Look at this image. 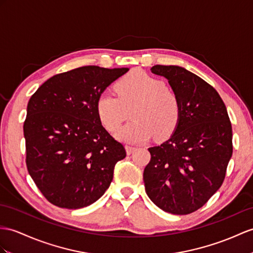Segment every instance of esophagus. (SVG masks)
<instances>
[{
    "mask_svg": "<svg viewBox=\"0 0 253 253\" xmlns=\"http://www.w3.org/2000/svg\"><path fill=\"white\" fill-rule=\"evenodd\" d=\"M126 150L127 155H131V153H133L135 150H136V148L133 146H126Z\"/></svg>",
    "mask_w": 253,
    "mask_h": 253,
    "instance_id": "esophagus-1",
    "label": "esophagus"
}]
</instances>
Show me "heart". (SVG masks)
Listing matches in <instances>:
<instances>
[{"instance_id":"obj_1","label":"heart","mask_w":253,"mask_h":253,"mask_svg":"<svg viewBox=\"0 0 253 253\" xmlns=\"http://www.w3.org/2000/svg\"><path fill=\"white\" fill-rule=\"evenodd\" d=\"M118 96L104 92L97 97L96 114L108 132H115L131 110L133 118L117 132L123 143H145L156 135L170 136L179 123L181 104L177 93L165 87L163 80L140 70L130 72L116 84Z\"/></svg>"}]
</instances>
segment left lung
I'll return each instance as SVG.
<instances>
[{
	"mask_svg": "<svg viewBox=\"0 0 253 253\" xmlns=\"http://www.w3.org/2000/svg\"><path fill=\"white\" fill-rule=\"evenodd\" d=\"M168 78L181 104V117L170 138L148 148L146 193L162 211L188 214L204 206L222 184L233 153L232 125L215 89L176 65H155Z\"/></svg>",
	"mask_w": 253,
	"mask_h": 253,
	"instance_id": "obj_1",
	"label": "left lung"
}]
</instances>
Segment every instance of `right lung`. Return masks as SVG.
I'll list each match as a JSON object with an SVG mask.
<instances>
[{
	"mask_svg": "<svg viewBox=\"0 0 253 253\" xmlns=\"http://www.w3.org/2000/svg\"><path fill=\"white\" fill-rule=\"evenodd\" d=\"M128 71L88 65L49 78L31 96L24 120L26 163L51 204L89 206L105 193L125 147L98 119L96 101Z\"/></svg>",
	"mask_w": 253,
	"mask_h": 253,
	"instance_id": "1",
	"label": "right lung"
}]
</instances>
